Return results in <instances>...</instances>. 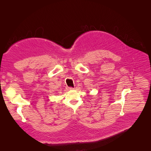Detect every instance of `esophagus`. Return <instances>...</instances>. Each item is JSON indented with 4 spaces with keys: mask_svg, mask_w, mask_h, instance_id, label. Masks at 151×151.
Masks as SVG:
<instances>
[{
    "mask_svg": "<svg viewBox=\"0 0 151 151\" xmlns=\"http://www.w3.org/2000/svg\"><path fill=\"white\" fill-rule=\"evenodd\" d=\"M68 89H70V90H72V89H73V88H72V87H69V88H68Z\"/></svg>",
    "mask_w": 151,
    "mask_h": 151,
    "instance_id": "esophagus-1",
    "label": "esophagus"
}]
</instances>
